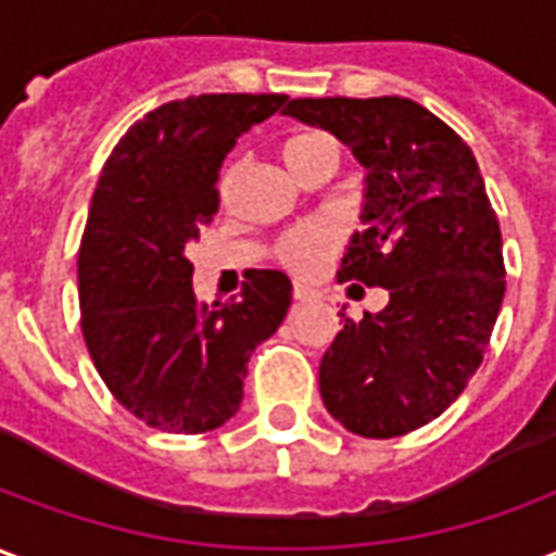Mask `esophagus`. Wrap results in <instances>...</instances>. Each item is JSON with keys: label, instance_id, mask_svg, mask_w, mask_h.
Wrapping results in <instances>:
<instances>
[{"label": "esophagus", "instance_id": "esophagus-1", "mask_svg": "<svg viewBox=\"0 0 556 556\" xmlns=\"http://www.w3.org/2000/svg\"><path fill=\"white\" fill-rule=\"evenodd\" d=\"M291 294H294V301H309L315 291L309 289V286H294V291H291Z\"/></svg>", "mask_w": 556, "mask_h": 556}]
</instances>
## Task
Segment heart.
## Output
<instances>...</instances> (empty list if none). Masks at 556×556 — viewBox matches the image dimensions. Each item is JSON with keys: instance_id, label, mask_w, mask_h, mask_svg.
Instances as JSON below:
<instances>
[{"instance_id": "b5f03b06", "label": "heart", "mask_w": 556, "mask_h": 556, "mask_svg": "<svg viewBox=\"0 0 556 556\" xmlns=\"http://www.w3.org/2000/svg\"><path fill=\"white\" fill-rule=\"evenodd\" d=\"M321 142H330L321 134H303V137H294L286 142L282 148V157L291 160L309 151V148L321 146ZM339 247V231L337 226L330 223H306V226H298V229L286 231L277 241V262L291 274L298 277H313L315 270H321L330 255L337 253Z\"/></svg>"}]
</instances>
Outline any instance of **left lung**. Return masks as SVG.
<instances>
[{
  "label": "left lung",
  "instance_id": "left-lung-1",
  "mask_svg": "<svg viewBox=\"0 0 556 556\" xmlns=\"http://www.w3.org/2000/svg\"><path fill=\"white\" fill-rule=\"evenodd\" d=\"M282 113L361 160L363 231L337 277L390 291L381 313L345 318L325 351V408L361 438L408 434L462 396L506 291L501 226L477 157L408 98H298Z\"/></svg>",
  "mask_w": 556,
  "mask_h": 556
}]
</instances>
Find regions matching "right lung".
<instances>
[{
    "label": "right lung",
    "mask_w": 556,
    "mask_h": 556,
    "mask_svg": "<svg viewBox=\"0 0 556 556\" xmlns=\"http://www.w3.org/2000/svg\"><path fill=\"white\" fill-rule=\"evenodd\" d=\"M286 94H199L118 139L79 243V313L94 369L151 429L199 434L235 417L255 345L291 306L282 270H247L238 301L202 303L187 243L219 207V166Z\"/></svg>",
    "instance_id": "obj_1"
}]
</instances>
